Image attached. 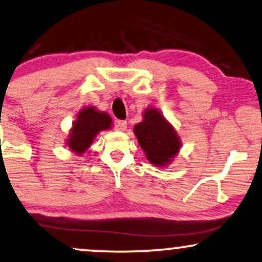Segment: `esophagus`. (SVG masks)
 <instances>
[{
    "mask_svg": "<svg viewBox=\"0 0 262 262\" xmlns=\"http://www.w3.org/2000/svg\"><path fill=\"white\" fill-rule=\"evenodd\" d=\"M116 127H117V130H119V131H125L127 127V123L125 122V120H117Z\"/></svg>",
    "mask_w": 262,
    "mask_h": 262,
    "instance_id": "34e87169",
    "label": "esophagus"
}]
</instances>
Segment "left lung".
I'll list each match as a JSON object with an SVG mask.
<instances>
[{
	"label": "left lung",
	"mask_w": 262,
	"mask_h": 262,
	"mask_svg": "<svg viewBox=\"0 0 262 262\" xmlns=\"http://www.w3.org/2000/svg\"><path fill=\"white\" fill-rule=\"evenodd\" d=\"M135 134L146 158L156 165L169 162L180 149V139L171 125L154 108L145 111L143 122L135 126Z\"/></svg>",
	"instance_id": "obj_1"
}]
</instances>
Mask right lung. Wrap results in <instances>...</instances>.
<instances>
[{
  "label": "right lung",
  "mask_w": 262,
  "mask_h": 262,
  "mask_svg": "<svg viewBox=\"0 0 262 262\" xmlns=\"http://www.w3.org/2000/svg\"><path fill=\"white\" fill-rule=\"evenodd\" d=\"M111 126V117L105 112H98L93 107H87L79 113L74 122L68 146L75 152L81 154L93 142V138L101 130Z\"/></svg>",
  "instance_id": "add662e5"
}]
</instances>
